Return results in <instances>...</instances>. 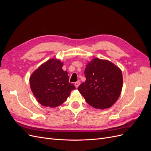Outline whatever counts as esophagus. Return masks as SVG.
Listing matches in <instances>:
<instances>
[{"label":"esophagus","instance_id":"obj_1","mask_svg":"<svg viewBox=\"0 0 151 151\" xmlns=\"http://www.w3.org/2000/svg\"><path fill=\"white\" fill-rule=\"evenodd\" d=\"M80 84H81V83H80V81H77V82H76L75 83V86H76V88H78L79 87V86L80 85Z\"/></svg>","mask_w":151,"mask_h":151}]
</instances>
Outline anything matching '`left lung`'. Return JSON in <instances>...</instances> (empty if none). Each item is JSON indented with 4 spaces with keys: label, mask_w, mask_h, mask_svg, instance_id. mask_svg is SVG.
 Masks as SVG:
<instances>
[{
    "label": "left lung",
    "mask_w": 151,
    "mask_h": 151,
    "mask_svg": "<svg viewBox=\"0 0 151 151\" xmlns=\"http://www.w3.org/2000/svg\"><path fill=\"white\" fill-rule=\"evenodd\" d=\"M86 81L78 90L91 106L111 107L119 98L123 84L121 70L108 60L94 58L84 70Z\"/></svg>",
    "instance_id": "1"
}]
</instances>
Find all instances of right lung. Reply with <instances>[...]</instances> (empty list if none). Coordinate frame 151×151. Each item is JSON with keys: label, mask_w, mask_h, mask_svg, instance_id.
<instances>
[{"label": "right lung", "mask_w": 151, "mask_h": 151, "mask_svg": "<svg viewBox=\"0 0 151 151\" xmlns=\"http://www.w3.org/2000/svg\"><path fill=\"white\" fill-rule=\"evenodd\" d=\"M63 63L50 59L43 63L30 77L29 83L35 98L43 106L55 108L66 101L74 84L68 82L67 72L62 69Z\"/></svg>", "instance_id": "1"}]
</instances>
